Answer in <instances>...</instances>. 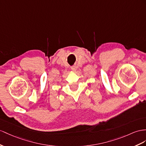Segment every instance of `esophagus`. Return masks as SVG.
Returning a JSON list of instances; mask_svg holds the SVG:
<instances>
[{"mask_svg": "<svg viewBox=\"0 0 146 146\" xmlns=\"http://www.w3.org/2000/svg\"><path fill=\"white\" fill-rule=\"evenodd\" d=\"M71 69H72L73 71H74V72H76V70H77V68L75 66H73L72 67V68H71Z\"/></svg>", "mask_w": 146, "mask_h": 146, "instance_id": "1", "label": "esophagus"}]
</instances>
